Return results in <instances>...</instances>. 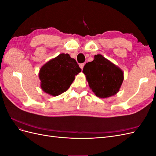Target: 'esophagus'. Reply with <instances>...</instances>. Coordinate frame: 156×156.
<instances>
[{"mask_svg":"<svg viewBox=\"0 0 156 156\" xmlns=\"http://www.w3.org/2000/svg\"><path fill=\"white\" fill-rule=\"evenodd\" d=\"M84 66V63H82V64H79V67L81 68L82 70H83V69Z\"/></svg>","mask_w":156,"mask_h":156,"instance_id":"34e87169","label":"esophagus"}]
</instances>
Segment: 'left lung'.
Returning <instances> with one entry per match:
<instances>
[{
	"instance_id": "1",
	"label": "left lung",
	"mask_w": 156,
	"mask_h": 156,
	"mask_svg": "<svg viewBox=\"0 0 156 156\" xmlns=\"http://www.w3.org/2000/svg\"><path fill=\"white\" fill-rule=\"evenodd\" d=\"M83 72L90 88L100 98L116 94L124 78L123 71L101 55L94 56L93 61L84 65Z\"/></svg>"
}]
</instances>
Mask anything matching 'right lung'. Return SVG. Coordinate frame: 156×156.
<instances>
[{
  "label": "right lung",
  "instance_id": "1",
  "mask_svg": "<svg viewBox=\"0 0 156 156\" xmlns=\"http://www.w3.org/2000/svg\"><path fill=\"white\" fill-rule=\"evenodd\" d=\"M81 72L76 60L62 53L41 66L39 72L40 87L44 92L57 96L66 92Z\"/></svg>",
  "mask_w": 156,
  "mask_h": 156
}]
</instances>
